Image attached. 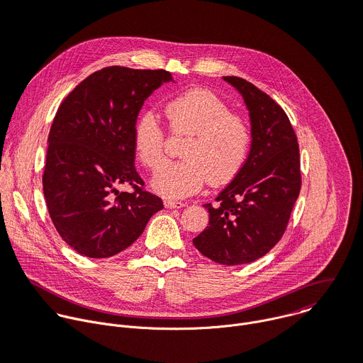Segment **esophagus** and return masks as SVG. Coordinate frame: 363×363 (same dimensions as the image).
Wrapping results in <instances>:
<instances>
[{"mask_svg":"<svg viewBox=\"0 0 363 363\" xmlns=\"http://www.w3.org/2000/svg\"><path fill=\"white\" fill-rule=\"evenodd\" d=\"M164 205H165V208L172 210V208H182V206H185V202L175 201V199H165Z\"/></svg>","mask_w":363,"mask_h":363,"instance_id":"obj_1","label":"esophagus"}]
</instances>
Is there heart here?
Instances as JSON below:
<instances>
[{
  "label": "heart",
  "instance_id": "1",
  "mask_svg": "<svg viewBox=\"0 0 363 363\" xmlns=\"http://www.w3.org/2000/svg\"><path fill=\"white\" fill-rule=\"evenodd\" d=\"M174 138H186L179 162L168 164L152 178L153 189L165 196H186L205 181L218 186L234 179L248 160L252 129L248 119L233 113L227 103L206 89H191L172 97L164 108ZM168 136L152 112L139 115L133 147L139 161L158 169L167 161Z\"/></svg>",
  "mask_w": 363,
  "mask_h": 363
}]
</instances>
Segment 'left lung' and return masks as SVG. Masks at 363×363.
Wrapping results in <instances>:
<instances>
[{
  "instance_id": "obj_1",
  "label": "left lung",
  "mask_w": 363,
  "mask_h": 363,
  "mask_svg": "<svg viewBox=\"0 0 363 363\" xmlns=\"http://www.w3.org/2000/svg\"><path fill=\"white\" fill-rule=\"evenodd\" d=\"M250 111L252 145L238 175L203 206L210 223L192 242L210 260L238 266L266 255L283 237L301 188L294 129L279 103L252 83L225 76Z\"/></svg>"
}]
</instances>
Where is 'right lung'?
<instances>
[{"instance_id": "add662e5", "label": "right lung", "mask_w": 363, "mask_h": 363, "mask_svg": "<svg viewBox=\"0 0 363 363\" xmlns=\"http://www.w3.org/2000/svg\"><path fill=\"white\" fill-rule=\"evenodd\" d=\"M167 70L100 69L62 101L48 133L43 191L60 237L79 254L112 257L143 233L164 208L135 168L133 128L143 101ZM129 184L130 193H119Z\"/></svg>"}]
</instances>
